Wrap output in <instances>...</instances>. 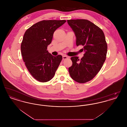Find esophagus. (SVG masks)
Masks as SVG:
<instances>
[{"instance_id": "obj_1", "label": "esophagus", "mask_w": 127, "mask_h": 127, "mask_svg": "<svg viewBox=\"0 0 127 127\" xmlns=\"http://www.w3.org/2000/svg\"><path fill=\"white\" fill-rule=\"evenodd\" d=\"M62 58H63V60H66L67 59H68V57L66 56H63Z\"/></svg>"}]
</instances>
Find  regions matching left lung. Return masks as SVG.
<instances>
[{"label":"left lung","instance_id":"1","mask_svg":"<svg viewBox=\"0 0 127 127\" xmlns=\"http://www.w3.org/2000/svg\"><path fill=\"white\" fill-rule=\"evenodd\" d=\"M76 36L77 46H83L84 57L80 60L72 57V65L68 68L71 78L79 83L93 79L101 69L106 60L108 46L102 30L90 21L84 19L67 20Z\"/></svg>","mask_w":127,"mask_h":127}]
</instances>
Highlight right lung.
<instances>
[{"label":"right lung","mask_w":127,"mask_h":127,"mask_svg":"<svg viewBox=\"0 0 127 127\" xmlns=\"http://www.w3.org/2000/svg\"><path fill=\"white\" fill-rule=\"evenodd\" d=\"M66 22L65 20H44L26 31L21 44V56L32 77L41 82L50 80L62 60L47 50L52 41L55 31Z\"/></svg>","instance_id":"obj_1"}]
</instances>
